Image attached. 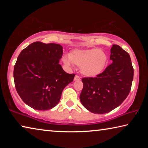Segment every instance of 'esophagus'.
<instances>
[{
  "mask_svg": "<svg viewBox=\"0 0 148 148\" xmlns=\"http://www.w3.org/2000/svg\"><path fill=\"white\" fill-rule=\"evenodd\" d=\"M79 79H80V77L79 76H77V75H76L74 79V81H79Z\"/></svg>",
  "mask_w": 148,
  "mask_h": 148,
  "instance_id": "34e87169",
  "label": "esophagus"
}]
</instances>
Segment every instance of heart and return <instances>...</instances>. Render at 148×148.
Listing matches in <instances>:
<instances>
[{
    "label": "heart",
    "mask_w": 148,
    "mask_h": 148,
    "mask_svg": "<svg viewBox=\"0 0 148 148\" xmlns=\"http://www.w3.org/2000/svg\"><path fill=\"white\" fill-rule=\"evenodd\" d=\"M106 54L97 48L76 49L69 55V58L64 57L62 61L66 65L72 62L81 68V72L88 77H95L101 73L107 63Z\"/></svg>",
    "instance_id": "b5f03b06"
}]
</instances>
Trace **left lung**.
I'll use <instances>...</instances> for the list:
<instances>
[{
	"mask_svg": "<svg viewBox=\"0 0 148 148\" xmlns=\"http://www.w3.org/2000/svg\"><path fill=\"white\" fill-rule=\"evenodd\" d=\"M110 52L112 63L102 73L82 78L80 101L94 114H106L118 107L131 89L134 69L129 54L118 45H113Z\"/></svg>",
	"mask_w": 148,
	"mask_h": 148,
	"instance_id": "left-lung-1",
	"label": "left lung"
}]
</instances>
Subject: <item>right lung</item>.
<instances>
[{"instance_id":"right-lung-1","label":"right lung","mask_w":148,"mask_h":148,"mask_svg":"<svg viewBox=\"0 0 148 148\" xmlns=\"http://www.w3.org/2000/svg\"><path fill=\"white\" fill-rule=\"evenodd\" d=\"M59 44L35 42L21 51L14 65L15 87L19 97L36 110H48L59 103L62 90L73 81L74 74L62 69Z\"/></svg>"}]
</instances>
